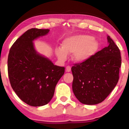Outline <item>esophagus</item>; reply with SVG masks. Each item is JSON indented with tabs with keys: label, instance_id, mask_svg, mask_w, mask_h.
<instances>
[{
	"label": "esophagus",
	"instance_id": "obj_1",
	"mask_svg": "<svg viewBox=\"0 0 129 129\" xmlns=\"http://www.w3.org/2000/svg\"><path fill=\"white\" fill-rule=\"evenodd\" d=\"M66 72H70V71H71V67H70V66H68L66 67Z\"/></svg>",
	"mask_w": 129,
	"mask_h": 129
}]
</instances>
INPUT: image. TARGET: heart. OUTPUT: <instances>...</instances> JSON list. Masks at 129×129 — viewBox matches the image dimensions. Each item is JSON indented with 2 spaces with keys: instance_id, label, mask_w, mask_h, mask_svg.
Wrapping results in <instances>:
<instances>
[{
  "instance_id": "heart-1",
  "label": "heart",
  "mask_w": 129,
  "mask_h": 129,
  "mask_svg": "<svg viewBox=\"0 0 129 129\" xmlns=\"http://www.w3.org/2000/svg\"><path fill=\"white\" fill-rule=\"evenodd\" d=\"M98 49V43L94 39L87 35H77L65 39L62 47H58L56 55L61 61L66 60L68 54H73L76 61L86 60L93 55Z\"/></svg>"
}]
</instances>
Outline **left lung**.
<instances>
[{
  "label": "left lung",
  "mask_w": 129,
  "mask_h": 129,
  "mask_svg": "<svg viewBox=\"0 0 129 129\" xmlns=\"http://www.w3.org/2000/svg\"><path fill=\"white\" fill-rule=\"evenodd\" d=\"M109 46L72 68L76 98L89 105L101 103L115 87L121 64L120 52L110 36Z\"/></svg>",
  "instance_id": "left-lung-1"
}]
</instances>
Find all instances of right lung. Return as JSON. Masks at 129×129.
Segmentation results:
<instances>
[{
    "instance_id": "add662e5",
    "label": "right lung",
    "mask_w": 129,
    "mask_h": 129,
    "mask_svg": "<svg viewBox=\"0 0 129 129\" xmlns=\"http://www.w3.org/2000/svg\"><path fill=\"white\" fill-rule=\"evenodd\" d=\"M49 29L32 28L16 40L8 59V76L12 89L31 106H42L50 101L64 67L54 65L35 50L33 41L48 33Z\"/></svg>"
}]
</instances>
